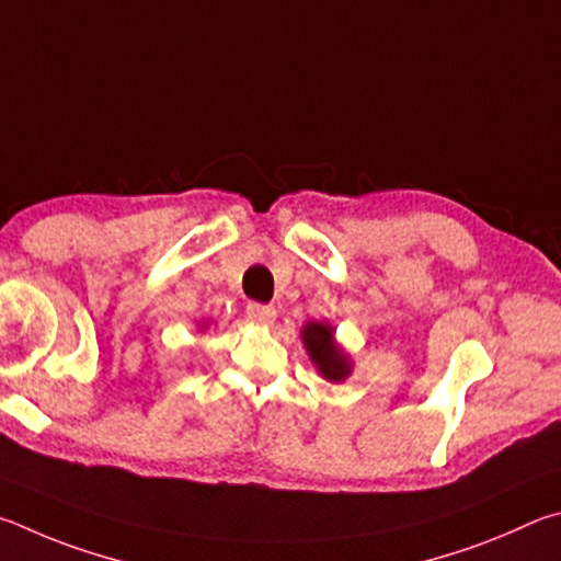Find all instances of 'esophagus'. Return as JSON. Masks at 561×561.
<instances>
[{"instance_id": "1", "label": "esophagus", "mask_w": 561, "mask_h": 561, "mask_svg": "<svg viewBox=\"0 0 561 561\" xmlns=\"http://www.w3.org/2000/svg\"><path fill=\"white\" fill-rule=\"evenodd\" d=\"M245 316H249L253 322H263V325H268V322L275 320V308L263 306V302H249V306H245Z\"/></svg>"}]
</instances>
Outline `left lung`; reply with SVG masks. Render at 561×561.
I'll return each mask as SVG.
<instances>
[{"mask_svg":"<svg viewBox=\"0 0 561 561\" xmlns=\"http://www.w3.org/2000/svg\"><path fill=\"white\" fill-rule=\"evenodd\" d=\"M302 340H306V347L310 352V359L316 362L322 377L332 381H342L350 375V362L332 342V330L330 325H322V322H310V325L302 330Z\"/></svg>","mask_w":561,"mask_h":561,"instance_id":"8db88e82","label":"left lung"}]
</instances>
